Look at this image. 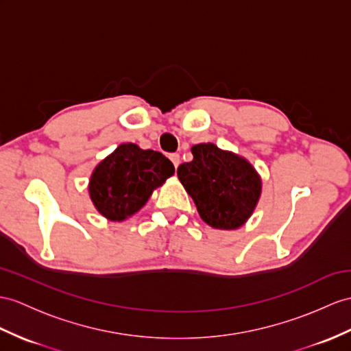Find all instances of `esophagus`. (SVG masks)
I'll use <instances>...</instances> for the list:
<instances>
[{
	"label": "esophagus",
	"instance_id": "esophagus-1",
	"mask_svg": "<svg viewBox=\"0 0 351 351\" xmlns=\"http://www.w3.org/2000/svg\"><path fill=\"white\" fill-rule=\"evenodd\" d=\"M169 159H171V162H173L174 168H177V167H178V164H180V156H178L177 153H171V155H169Z\"/></svg>",
	"mask_w": 351,
	"mask_h": 351
}]
</instances>
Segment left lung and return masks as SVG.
Segmentation results:
<instances>
[{
	"label": "left lung",
	"mask_w": 351,
	"mask_h": 351,
	"mask_svg": "<svg viewBox=\"0 0 351 351\" xmlns=\"http://www.w3.org/2000/svg\"><path fill=\"white\" fill-rule=\"evenodd\" d=\"M193 160L177 168L205 223L237 229L252 216L261 196V178L245 159L215 144H196Z\"/></svg>",
	"instance_id": "obj_1"
}]
</instances>
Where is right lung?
Wrapping results in <instances>:
<instances>
[{
	"mask_svg": "<svg viewBox=\"0 0 351 351\" xmlns=\"http://www.w3.org/2000/svg\"><path fill=\"white\" fill-rule=\"evenodd\" d=\"M174 174L171 160L136 144H121L93 171L90 199L102 216L125 220L147 202L153 189Z\"/></svg>",
	"mask_w": 351,
	"mask_h": 351,
	"instance_id": "obj_1",
	"label": "right lung"
}]
</instances>
